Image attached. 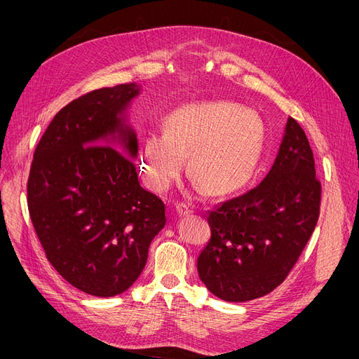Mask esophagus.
Listing matches in <instances>:
<instances>
[{
	"label": "esophagus",
	"instance_id": "34e87169",
	"mask_svg": "<svg viewBox=\"0 0 359 359\" xmlns=\"http://www.w3.org/2000/svg\"><path fill=\"white\" fill-rule=\"evenodd\" d=\"M176 211L180 214V215H187L192 212V206L189 203H183V202H177L176 203Z\"/></svg>",
	"mask_w": 359,
	"mask_h": 359
}]
</instances>
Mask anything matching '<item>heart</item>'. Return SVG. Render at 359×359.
<instances>
[{"instance_id": "1", "label": "heart", "mask_w": 359, "mask_h": 359, "mask_svg": "<svg viewBox=\"0 0 359 359\" xmlns=\"http://www.w3.org/2000/svg\"><path fill=\"white\" fill-rule=\"evenodd\" d=\"M262 125L256 113L233 103L211 102L177 109L165 130L151 132L141 149L147 183L165 191L184 170L211 195L229 194L246 183L259 163Z\"/></svg>"}]
</instances>
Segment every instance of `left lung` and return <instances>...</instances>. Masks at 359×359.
Masks as SVG:
<instances>
[{
  "label": "left lung",
  "mask_w": 359,
  "mask_h": 359,
  "mask_svg": "<svg viewBox=\"0 0 359 359\" xmlns=\"http://www.w3.org/2000/svg\"><path fill=\"white\" fill-rule=\"evenodd\" d=\"M320 196L309 140L290 118L266 177L206 214L211 238L198 257L206 288L224 301L243 303L280 285L314 231Z\"/></svg>",
  "instance_id": "8db88e82"
}]
</instances>
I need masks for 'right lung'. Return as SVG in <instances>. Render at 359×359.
<instances>
[{
	"mask_svg": "<svg viewBox=\"0 0 359 359\" xmlns=\"http://www.w3.org/2000/svg\"><path fill=\"white\" fill-rule=\"evenodd\" d=\"M138 94L130 83L68 103L46 128L30 167L27 206L45 255L72 287L94 297L134 284L165 224L163 201L142 189L132 160L138 140L125 110Z\"/></svg>",
	"mask_w": 359,
	"mask_h": 359,
	"instance_id": "obj_1",
	"label": "right lung"
}]
</instances>
